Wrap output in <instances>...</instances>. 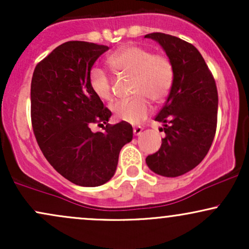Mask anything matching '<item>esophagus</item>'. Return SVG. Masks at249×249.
Masks as SVG:
<instances>
[{"label": "esophagus", "instance_id": "esophagus-1", "mask_svg": "<svg viewBox=\"0 0 249 249\" xmlns=\"http://www.w3.org/2000/svg\"><path fill=\"white\" fill-rule=\"evenodd\" d=\"M133 133H134V136H141V134L142 133V127H141V126L133 127Z\"/></svg>", "mask_w": 249, "mask_h": 249}]
</instances>
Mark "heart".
<instances>
[{
  "label": "heart",
  "mask_w": 249,
  "mask_h": 249,
  "mask_svg": "<svg viewBox=\"0 0 249 249\" xmlns=\"http://www.w3.org/2000/svg\"><path fill=\"white\" fill-rule=\"evenodd\" d=\"M108 67L119 76H131L130 93L133 97L117 101L110 107L117 121L138 124L150 112L151 101L160 104L170 95L174 79L173 64L164 53H152L148 48L128 44L107 58ZM89 85L103 102L112 99V81L99 68L89 73Z\"/></svg>",
  "instance_id": "obj_1"
}]
</instances>
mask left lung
Here are the masks:
<instances>
[{
	"label": "left lung",
	"instance_id": "left-lung-1",
	"mask_svg": "<svg viewBox=\"0 0 249 249\" xmlns=\"http://www.w3.org/2000/svg\"><path fill=\"white\" fill-rule=\"evenodd\" d=\"M161 45L173 64L172 89L156 116L165 137L146 158L151 171L179 177L198 166L212 145L218 122V90L201 53L193 44L162 33L145 35Z\"/></svg>",
	"mask_w": 249,
	"mask_h": 249
}]
</instances>
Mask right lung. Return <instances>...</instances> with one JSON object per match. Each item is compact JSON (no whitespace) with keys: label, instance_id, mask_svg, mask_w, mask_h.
Here are the masks:
<instances>
[{"label":"right lung","instance_id":"1","mask_svg":"<svg viewBox=\"0 0 249 249\" xmlns=\"http://www.w3.org/2000/svg\"><path fill=\"white\" fill-rule=\"evenodd\" d=\"M107 50L95 43L65 42L36 65L31 79L37 144L57 172L84 187L101 186L112 178L119 152L133 136L128 123L107 124L112 113L89 85L91 68ZM91 124L106 131L92 133Z\"/></svg>","mask_w":249,"mask_h":249}]
</instances>
